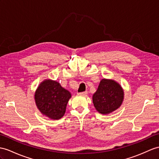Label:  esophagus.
<instances>
[{
  "instance_id": "34e87169",
  "label": "esophagus",
  "mask_w": 159,
  "mask_h": 159,
  "mask_svg": "<svg viewBox=\"0 0 159 159\" xmlns=\"http://www.w3.org/2000/svg\"><path fill=\"white\" fill-rule=\"evenodd\" d=\"M87 94H88V92L86 91V92H80V93H78V94L79 95H82V96H86V95H87Z\"/></svg>"
}]
</instances>
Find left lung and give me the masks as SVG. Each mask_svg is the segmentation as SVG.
I'll use <instances>...</instances> for the list:
<instances>
[{"label":"left lung","instance_id":"obj_1","mask_svg":"<svg viewBox=\"0 0 159 159\" xmlns=\"http://www.w3.org/2000/svg\"><path fill=\"white\" fill-rule=\"evenodd\" d=\"M124 99V90L114 80L103 78L97 90L92 96V101L99 113L108 115L118 109Z\"/></svg>","mask_w":159,"mask_h":159}]
</instances>
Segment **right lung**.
<instances>
[{"label": "right lung", "mask_w": 159, "mask_h": 159, "mask_svg": "<svg viewBox=\"0 0 159 159\" xmlns=\"http://www.w3.org/2000/svg\"><path fill=\"white\" fill-rule=\"evenodd\" d=\"M71 94L57 81L46 79L35 92L34 98L38 109L45 117L53 120L63 117Z\"/></svg>", "instance_id": "right-lung-1"}]
</instances>
